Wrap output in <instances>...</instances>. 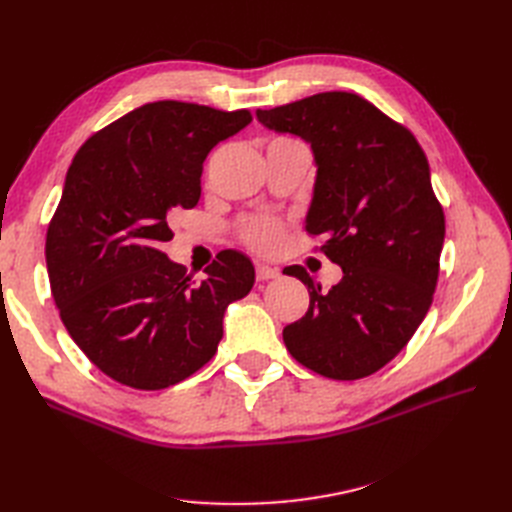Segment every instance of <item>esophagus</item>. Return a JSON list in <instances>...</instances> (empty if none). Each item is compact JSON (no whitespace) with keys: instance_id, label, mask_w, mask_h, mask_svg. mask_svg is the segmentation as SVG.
Here are the masks:
<instances>
[{"instance_id":"esophagus-1","label":"esophagus","mask_w":512,"mask_h":512,"mask_svg":"<svg viewBox=\"0 0 512 512\" xmlns=\"http://www.w3.org/2000/svg\"><path fill=\"white\" fill-rule=\"evenodd\" d=\"M280 277V271L269 267V265H256V280L258 282H267V280H275Z\"/></svg>"}]
</instances>
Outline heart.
Segmentation results:
<instances>
[{
	"mask_svg": "<svg viewBox=\"0 0 512 512\" xmlns=\"http://www.w3.org/2000/svg\"><path fill=\"white\" fill-rule=\"evenodd\" d=\"M273 141H294V138L280 136ZM284 226L273 218H250L239 226V239L260 254H273L282 245Z\"/></svg>",
	"mask_w": 512,
	"mask_h": 512,
	"instance_id": "obj_1",
	"label": "heart"
}]
</instances>
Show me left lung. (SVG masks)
Here are the masks:
<instances>
[{
  "instance_id": "8db88e82",
  "label": "left lung",
  "mask_w": 512,
  "mask_h": 512,
  "mask_svg": "<svg viewBox=\"0 0 512 512\" xmlns=\"http://www.w3.org/2000/svg\"><path fill=\"white\" fill-rule=\"evenodd\" d=\"M260 123L312 143L318 164L309 237L344 269L322 290L309 273L284 269L307 286L309 307L284 327L288 352L333 380L376 374L423 322L438 284L444 211L414 134L365 98L324 91L256 111Z\"/></svg>"
}]
</instances>
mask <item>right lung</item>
Returning <instances> with one entry per match:
<instances>
[{"instance_id":"add662e5","label":"right lung","mask_w":512,"mask_h":512,"mask_svg":"<svg viewBox=\"0 0 512 512\" xmlns=\"http://www.w3.org/2000/svg\"><path fill=\"white\" fill-rule=\"evenodd\" d=\"M252 121L247 108L160 100L89 136L46 230V269L70 337L102 374L141 391L207 365L230 301L254 286L250 258L222 250L194 280L160 243L168 211L192 209L209 151Z\"/></svg>"}]
</instances>
